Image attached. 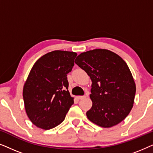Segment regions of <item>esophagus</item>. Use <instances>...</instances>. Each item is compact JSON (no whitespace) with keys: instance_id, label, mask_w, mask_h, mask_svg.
<instances>
[{"instance_id":"obj_1","label":"esophagus","mask_w":153,"mask_h":153,"mask_svg":"<svg viewBox=\"0 0 153 153\" xmlns=\"http://www.w3.org/2000/svg\"><path fill=\"white\" fill-rule=\"evenodd\" d=\"M85 97V95H82V96H78L77 97V98H78L79 100H82V99H84V98Z\"/></svg>"}]
</instances>
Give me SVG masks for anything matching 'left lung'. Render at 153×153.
<instances>
[{"mask_svg":"<svg viewBox=\"0 0 153 153\" xmlns=\"http://www.w3.org/2000/svg\"><path fill=\"white\" fill-rule=\"evenodd\" d=\"M92 81L93 106L86 112L91 122L111 127L123 121L133 107L136 85L131 73L118 55L106 49L83 52L74 61Z\"/></svg>","mask_w":153,"mask_h":153,"instance_id":"obj_1","label":"left lung"}]
</instances>
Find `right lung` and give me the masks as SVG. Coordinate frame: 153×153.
<instances>
[{
	"label": "right lung",
	"mask_w": 153,
	"mask_h": 153,
	"mask_svg": "<svg viewBox=\"0 0 153 153\" xmlns=\"http://www.w3.org/2000/svg\"><path fill=\"white\" fill-rule=\"evenodd\" d=\"M76 55L66 51L49 52L39 58L31 69L23 97L29 119L39 128L58 126L74 104L67 76L72 70Z\"/></svg>",
	"instance_id": "obj_1"
}]
</instances>
